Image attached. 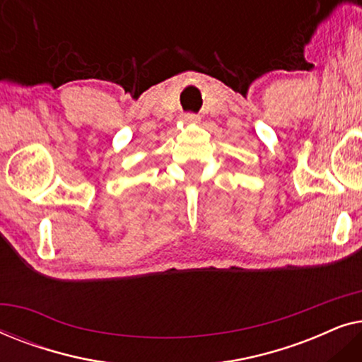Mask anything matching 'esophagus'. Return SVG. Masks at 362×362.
<instances>
[{
	"instance_id": "1",
	"label": "esophagus",
	"mask_w": 362,
	"mask_h": 362,
	"mask_svg": "<svg viewBox=\"0 0 362 362\" xmlns=\"http://www.w3.org/2000/svg\"><path fill=\"white\" fill-rule=\"evenodd\" d=\"M182 120L186 123H197L199 122V115H196V113H186V115L182 117Z\"/></svg>"
}]
</instances>
